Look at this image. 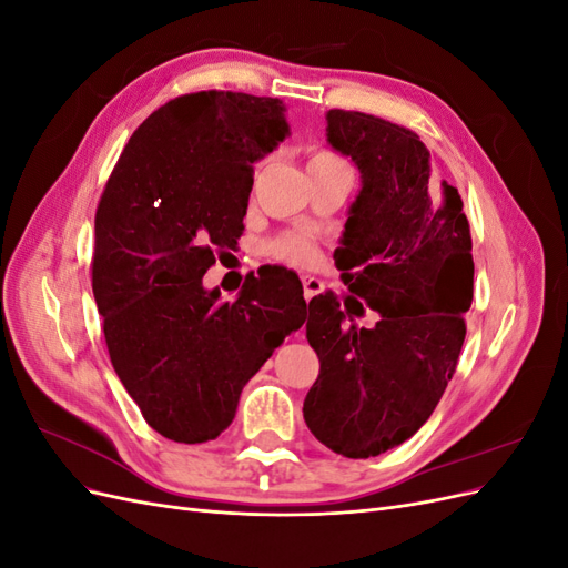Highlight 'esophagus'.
Returning a JSON list of instances; mask_svg holds the SVG:
<instances>
[{
  "instance_id": "obj_1",
  "label": "esophagus",
  "mask_w": 568,
  "mask_h": 568,
  "mask_svg": "<svg viewBox=\"0 0 568 568\" xmlns=\"http://www.w3.org/2000/svg\"><path fill=\"white\" fill-rule=\"evenodd\" d=\"M322 288H324V284L317 277H303V296L307 303H311Z\"/></svg>"
}]
</instances>
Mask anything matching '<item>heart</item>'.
<instances>
[{"label": "heart", "mask_w": 568, "mask_h": 568, "mask_svg": "<svg viewBox=\"0 0 568 568\" xmlns=\"http://www.w3.org/2000/svg\"><path fill=\"white\" fill-rule=\"evenodd\" d=\"M329 163H341L332 151H324L317 149L311 153V161H307V168H315V165H329ZM272 253L280 257L284 263L291 265H311L315 261V248L311 246V242H305L301 236H284L277 239V242L272 244Z\"/></svg>", "instance_id": "heart-1"}]
</instances>
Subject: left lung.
Masks as SVG:
<instances>
[{
  "label": "left lung",
  "instance_id": "obj_1",
  "mask_svg": "<svg viewBox=\"0 0 568 568\" xmlns=\"http://www.w3.org/2000/svg\"><path fill=\"white\" fill-rule=\"evenodd\" d=\"M326 142L359 170L334 253L353 296H315L305 336L320 374L303 417L326 448L367 459L415 436L453 379L474 298L462 199L432 175L419 136L359 111H326ZM369 306L372 331L354 317Z\"/></svg>",
  "mask_w": 568,
  "mask_h": 568
}]
</instances>
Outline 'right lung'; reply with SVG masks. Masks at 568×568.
<instances>
[{
    "mask_svg": "<svg viewBox=\"0 0 568 568\" xmlns=\"http://www.w3.org/2000/svg\"><path fill=\"white\" fill-rule=\"evenodd\" d=\"M282 99L184 94L153 111L118 159L94 217L92 291L113 369L146 424L175 443L217 438L239 395L305 322L294 277L205 288L215 248L244 232L253 163L288 136Z\"/></svg>",
    "mask_w": 568,
    "mask_h": 568,
    "instance_id": "obj_1",
    "label": "right lung"
}]
</instances>
